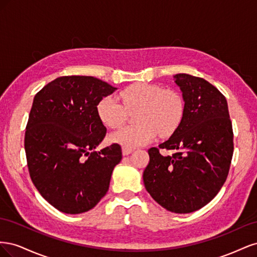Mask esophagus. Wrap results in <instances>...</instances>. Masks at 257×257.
<instances>
[{
    "label": "esophagus",
    "instance_id": "1",
    "mask_svg": "<svg viewBox=\"0 0 257 257\" xmlns=\"http://www.w3.org/2000/svg\"><path fill=\"white\" fill-rule=\"evenodd\" d=\"M133 152V149H131V148H126V147H122V154L123 155H128Z\"/></svg>",
    "mask_w": 257,
    "mask_h": 257
}]
</instances>
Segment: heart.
Listing matches in <instances>:
<instances>
[{"instance_id":"1","label":"heart","mask_w":257,"mask_h":257,"mask_svg":"<svg viewBox=\"0 0 257 257\" xmlns=\"http://www.w3.org/2000/svg\"><path fill=\"white\" fill-rule=\"evenodd\" d=\"M123 104L112 95L98 100L96 113L99 120L110 128L121 127L127 120L128 112L135 113L137 124L124 127L110 136L112 143L126 148L143 146L159 135L160 138L173 136L180 127L185 113L182 96L173 90L160 85L137 82L120 92Z\"/></svg>"}]
</instances>
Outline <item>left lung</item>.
I'll return each instance as SVG.
<instances>
[{
    "label": "left lung",
    "instance_id": "1",
    "mask_svg": "<svg viewBox=\"0 0 257 257\" xmlns=\"http://www.w3.org/2000/svg\"><path fill=\"white\" fill-rule=\"evenodd\" d=\"M185 113L168 141L148 150L146 190L168 211L190 213L211 201L226 181L234 133L226 98L204 78L177 74ZM170 151L164 156L160 151Z\"/></svg>",
    "mask_w": 257,
    "mask_h": 257
}]
</instances>
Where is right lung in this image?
Here are the masks:
<instances>
[{
    "label": "right lung",
    "instance_id": "obj_1",
    "mask_svg": "<svg viewBox=\"0 0 257 257\" xmlns=\"http://www.w3.org/2000/svg\"><path fill=\"white\" fill-rule=\"evenodd\" d=\"M115 89L95 77L62 76L36 93L25 135L29 174L59 211H89L109 189L122 150H94L106 136L96 105Z\"/></svg>",
    "mask_w": 257,
    "mask_h": 257
}]
</instances>
